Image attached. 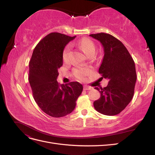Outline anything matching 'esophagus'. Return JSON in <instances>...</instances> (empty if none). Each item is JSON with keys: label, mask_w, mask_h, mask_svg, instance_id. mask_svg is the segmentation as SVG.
<instances>
[{"label": "esophagus", "mask_w": 155, "mask_h": 155, "mask_svg": "<svg viewBox=\"0 0 155 155\" xmlns=\"http://www.w3.org/2000/svg\"><path fill=\"white\" fill-rule=\"evenodd\" d=\"M92 88L91 87H88V86H84L83 87V90L84 91H89V90H92Z\"/></svg>", "instance_id": "esophagus-1"}]
</instances>
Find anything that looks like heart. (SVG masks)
I'll return each mask as SVG.
<instances>
[{"mask_svg":"<svg viewBox=\"0 0 155 155\" xmlns=\"http://www.w3.org/2000/svg\"><path fill=\"white\" fill-rule=\"evenodd\" d=\"M78 46L84 51V53L87 55L91 54H94L96 50V45L94 42L87 37L79 40L78 42ZM71 51V45H68L63 50V59L64 62H67L69 59V55ZM91 72V70L87 68H76L73 70V74L78 79H82L85 78Z\"/></svg>","mask_w":155,"mask_h":155,"instance_id":"b5f03b06","label":"heart"}]
</instances>
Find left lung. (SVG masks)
Listing matches in <instances>:
<instances>
[{
	"instance_id": "left-lung-1",
	"label": "left lung",
	"mask_w": 155,
	"mask_h": 155,
	"mask_svg": "<svg viewBox=\"0 0 155 155\" xmlns=\"http://www.w3.org/2000/svg\"><path fill=\"white\" fill-rule=\"evenodd\" d=\"M89 35L99 41L104 47V56L99 74L101 79H109L106 87H95L101 96L94 102V107L104 115L118 114L134 95L137 81L134 62L124 44L114 36L105 33Z\"/></svg>"
}]
</instances>
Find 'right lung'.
<instances>
[{"label": "right lung", "instance_id": "1", "mask_svg": "<svg viewBox=\"0 0 155 155\" xmlns=\"http://www.w3.org/2000/svg\"><path fill=\"white\" fill-rule=\"evenodd\" d=\"M75 37L57 32L49 34L37 45L30 61L29 82L34 100L42 110L54 118L71 113L83 91L79 82L64 85L57 81L63 50Z\"/></svg>", "mask_w": 155, "mask_h": 155}]
</instances>
